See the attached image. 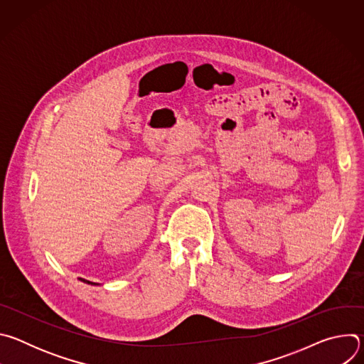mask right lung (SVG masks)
I'll use <instances>...</instances> for the list:
<instances>
[{
	"label": "right lung",
	"instance_id": "add662e5",
	"mask_svg": "<svg viewBox=\"0 0 364 364\" xmlns=\"http://www.w3.org/2000/svg\"><path fill=\"white\" fill-rule=\"evenodd\" d=\"M80 281H83L85 284H90V285H97V284H95V282H90V281H86V279H82V278H80Z\"/></svg>",
	"mask_w": 364,
	"mask_h": 364
}]
</instances>
